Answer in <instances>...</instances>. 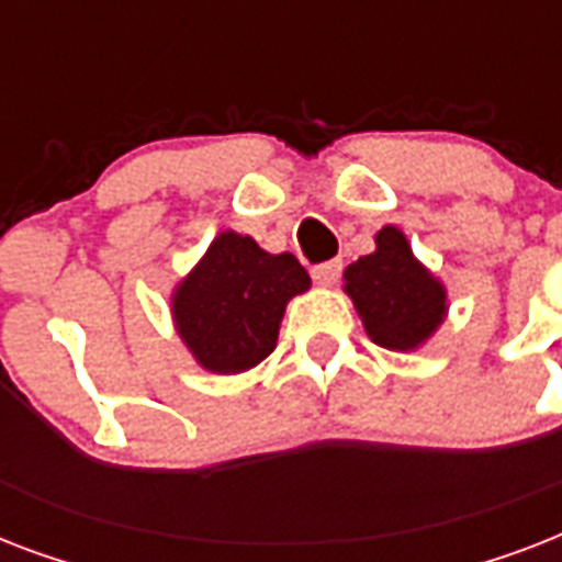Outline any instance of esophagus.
Masks as SVG:
<instances>
[{
	"label": "esophagus",
	"instance_id": "esophagus-1",
	"mask_svg": "<svg viewBox=\"0 0 562 562\" xmlns=\"http://www.w3.org/2000/svg\"><path fill=\"white\" fill-rule=\"evenodd\" d=\"M341 268H344L341 259L315 265V268H312V280H315L317 285H326V289H329V285H335V282H338V277H341Z\"/></svg>",
	"mask_w": 562,
	"mask_h": 562
}]
</instances>
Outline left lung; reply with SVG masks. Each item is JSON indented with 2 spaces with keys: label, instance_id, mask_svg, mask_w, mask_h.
Wrapping results in <instances>:
<instances>
[{
  "label": "left lung",
  "instance_id": "left-lung-1",
  "mask_svg": "<svg viewBox=\"0 0 562 562\" xmlns=\"http://www.w3.org/2000/svg\"><path fill=\"white\" fill-rule=\"evenodd\" d=\"M350 294L370 341L384 350H417L437 333L446 317V289L417 256L400 227L375 233V250L344 271Z\"/></svg>",
  "mask_w": 562,
  "mask_h": 562
}]
</instances>
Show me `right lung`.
I'll use <instances>...</instances> for the list:
<instances>
[{"instance_id":"obj_1","label":"right lung","mask_w":562,"mask_h":562,"mask_svg":"<svg viewBox=\"0 0 562 562\" xmlns=\"http://www.w3.org/2000/svg\"><path fill=\"white\" fill-rule=\"evenodd\" d=\"M291 254H268L250 236L224 229L171 294L175 326L210 373H245L277 347L291 297L308 291Z\"/></svg>"}]
</instances>
